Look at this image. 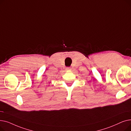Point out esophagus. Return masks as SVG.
<instances>
[{
    "instance_id": "esophagus-1",
    "label": "esophagus",
    "mask_w": 131,
    "mask_h": 131,
    "mask_svg": "<svg viewBox=\"0 0 131 131\" xmlns=\"http://www.w3.org/2000/svg\"><path fill=\"white\" fill-rule=\"evenodd\" d=\"M71 70H72V68L71 67H68L66 68V70H67V71H71Z\"/></svg>"
}]
</instances>
